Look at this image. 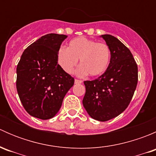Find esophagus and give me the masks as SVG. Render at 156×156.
Segmentation results:
<instances>
[{
  "instance_id": "1",
  "label": "esophagus",
  "mask_w": 156,
  "mask_h": 156,
  "mask_svg": "<svg viewBox=\"0 0 156 156\" xmlns=\"http://www.w3.org/2000/svg\"><path fill=\"white\" fill-rule=\"evenodd\" d=\"M81 83H82V81H81V80H78V79L75 80V84H81Z\"/></svg>"
}]
</instances>
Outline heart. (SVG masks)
<instances>
[{
	"instance_id": "b5f03b06",
	"label": "heart",
	"mask_w": 156,
	"mask_h": 156,
	"mask_svg": "<svg viewBox=\"0 0 156 156\" xmlns=\"http://www.w3.org/2000/svg\"><path fill=\"white\" fill-rule=\"evenodd\" d=\"M112 57V50L107 44L97 42L85 37H78L69 42L67 48H59L57 61L66 73L72 74L78 64L79 76L87 74L91 77L103 75L107 70Z\"/></svg>"
}]
</instances>
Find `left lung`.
I'll use <instances>...</instances> for the list:
<instances>
[{
    "label": "left lung",
    "mask_w": 156,
    "mask_h": 156,
    "mask_svg": "<svg viewBox=\"0 0 156 156\" xmlns=\"http://www.w3.org/2000/svg\"><path fill=\"white\" fill-rule=\"evenodd\" d=\"M112 57L107 70L97 79L85 81L83 105L92 119L106 122L117 117L130 104L137 85L138 68L128 48L118 38L103 34Z\"/></svg>",
    "instance_id": "8db88e82"
}]
</instances>
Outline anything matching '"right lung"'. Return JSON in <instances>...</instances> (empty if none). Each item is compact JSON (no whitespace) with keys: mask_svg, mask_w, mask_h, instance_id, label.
<instances>
[{"mask_svg":"<svg viewBox=\"0 0 156 156\" xmlns=\"http://www.w3.org/2000/svg\"><path fill=\"white\" fill-rule=\"evenodd\" d=\"M65 34H48L29 45L16 68V89L29 115L47 120L55 116L75 79L57 64Z\"/></svg>","mask_w":156,"mask_h":156,"instance_id":"1","label":"right lung"}]
</instances>
